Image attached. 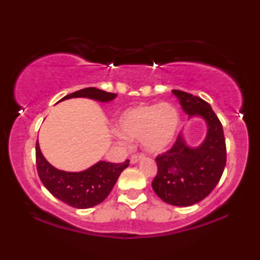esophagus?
Instances as JSON below:
<instances>
[{"instance_id":"esophagus-1","label":"esophagus","mask_w":260,"mask_h":260,"mask_svg":"<svg viewBox=\"0 0 260 260\" xmlns=\"http://www.w3.org/2000/svg\"><path fill=\"white\" fill-rule=\"evenodd\" d=\"M142 158V155H138V154H135L130 157V162L131 163H137L140 159Z\"/></svg>"}]
</instances>
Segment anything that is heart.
I'll list each match as a JSON object with an SVG mask.
<instances>
[{"label":"heart","mask_w":260,"mask_h":260,"mask_svg":"<svg viewBox=\"0 0 260 260\" xmlns=\"http://www.w3.org/2000/svg\"><path fill=\"white\" fill-rule=\"evenodd\" d=\"M180 125V113L173 104H141L126 109L116 120L115 130L125 140H141L149 152L170 147Z\"/></svg>","instance_id":"1"}]
</instances>
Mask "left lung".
<instances>
[{"mask_svg":"<svg viewBox=\"0 0 260 260\" xmlns=\"http://www.w3.org/2000/svg\"><path fill=\"white\" fill-rule=\"evenodd\" d=\"M173 93L189 118L205 119L207 134L195 148L180 134L173 147L156 157L157 175L151 186L167 204L186 207L204 200L218 184L226 166V143L221 123L207 102L180 90Z\"/></svg>","mask_w":260,"mask_h":260,"instance_id":"obj_1","label":"left lung"}]
</instances>
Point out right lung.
Here are the masks:
<instances>
[{
  "instance_id": "1",
  "label": "right lung",
  "mask_w": 260,
  "mask_h": 260,
  "mask_svg": "<svg viewBox=\"0 0 260 260\" xmlns=\"http://www.w3.org/2000/svg\"><path fill=\"white\" fill-rule=\"evenodd\" d=\"M80 97L108 103L113 101L117 94L95 87H87L67 94L59 102ZM35 156L39 177L49 193L69 206L83 209L93 207L104 201L112 190L120 173L129 166V159L123 163L99 161L83 172H63L54 168L44 157L38 141L35 145Z\"/></svg>"
}]
</instances>
